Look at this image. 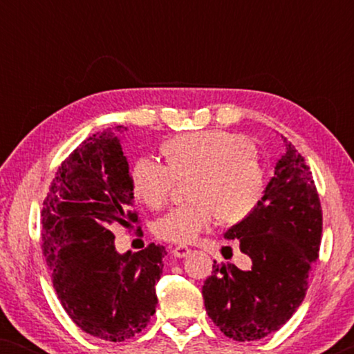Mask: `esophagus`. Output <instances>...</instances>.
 Returning <instances> with one entry per match:
<instances>
[{"mask_svg":"<svg viewBox=\"0 0 354 354\" xmlns=\"http://www.w3.org/2000/svg\"><path fill=\"white\" fill-rule=\"evenodd\" d=\"M172 253H174V256H176V258H187L188 254H190V248H188V246H176V248L172 250Z\"/></svg>","mask_w":354,"mask_h":354,"instance_id":"34e87169","label":"esophagus"}]
</instances>
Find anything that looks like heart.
Returning <instances> with one entry per match:
<instances>
[{"instance_id": "b5f03b06", "label": "heart", "mask_w": 354, "mask_h": 354, "mask_svg": "<svg viewBox=\"0 0 354 354\" xmlns=\"http://www.w3.org/2000/svg\"><path fill=\"white\" fill-rule=\"evenodd\" d=\"M169 166L142 158L132 171L133 193L149 207H161L177 178H192L193 205L176 207L159 217L154 234L172 243H188L217 217L236 224L250 216L266 188V171L256 148L243 135L203 130L178 135L164 147Z\"/></svg>"}]
</instances>
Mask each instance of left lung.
<instances>
[{
	"mask_svg": "<svg viewBox=\"0 0 354 354\" xmlns=\"http://www.w3.org/2000/svg\"><path fill=\"white\" fill-rule=\"evenodd\" d=\"M283 143L258 206L224 235L240 241L250 268L214 261L203 285L207 316L236 342L261 340L293 316L319 256L322 209L316 185L301 154Z\"/></svg>",
	"mask_w": 354,
	"mask_h": 354,
	"instance_id": "1",
	"label": "left lung"
}]
</instances>
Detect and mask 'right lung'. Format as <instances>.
I'll use <instances>...</instances> for the list:
<instances>
[{"label":"right lung","mask_w":354,"mask_h":354,"mask_svg":"<svg viewBox=\"0 0 354 354\" xmlns=\"http://www.w3.org/2000/svg\"><path fill=\"white\" fill-rule=\"evenodd\" d=\"M127 127L84 140L57 169L41 211V250L53 287L82 330L104 342L129 340L156 311L164 246L119 253L114 225L138 221L124 156Z\"/></svg>","instance_id":"obj_1"}]
</instances>
